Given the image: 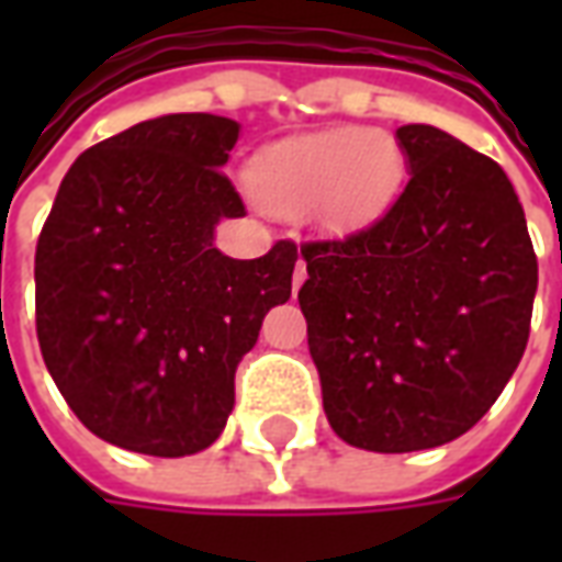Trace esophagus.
<instances>
[{"instance_id": "obj_1", "label": "esophagus", "mask_w": 562, "mask_h": 562, "mask_svg": "<svg viewBox=\"0 0 562 562\" xmlns=\"http://www.w3.org/2000/svg\"><path fill=\"white\" fill-rule=\"evenodd\" d=\"M304 277H306V265H304V261H297V268H294V292L301 289Z\"/></svg>"}]
</instances>
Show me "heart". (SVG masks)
I'll list each match as a JSON object with an SVG mask.
<instances>
[{
  "instance_id": "heart-1",
  "label": "heart",
  "mask_w": 562,
  "mask_h": 562,
  "mask_svg": "<svg viewBox=\"0 0 562 562\" xmlns=\"http://www.w3.org/2000/svg\"><path fill=\"white\" fill-rule=\"evenodd\" d=\"M249 180L273 213L313 210L325 228L342 232L389 204L401 180V149L389 135L355 126L297 135L261 149Z\"/></svg>"
}]
</instances>
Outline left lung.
Here are the masks:
<instances>
[{"mask_svg":"<svg viewBox=\"0 0 562 562\" xmlns=\"http://www.w3.org/2000/svg\"><path fill=\"white\" fill-rule=\"evenodd\" d=\"M397 144L401 198L364 232L301 246L297 292L328 424L379 454L446 446L494 406L539 285L506 171L422 123Z\"/></svg>","mask_w":562,"mask_h":562,"instance_id":"left-lung-1","label":"left lung"}]
</instances>
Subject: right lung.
Wrapping results in <instances>:
<instances>
[{
	"label": "right lung",
	"instance_id": "obj_1",
	"mask_svg": "<svg viewBox=\"0 0 562 562\" xmlns=\"http://www.w3.org/2000/svg\"><path fill=\"white\" fill-rule=\"evenodd\" d=\"M240 123L168 114L68 168L35 249V328L71 413L111 446L186 458L234 409V370L270 306L292 297L297 246L228 258L244 216L222 173Z\"/></svg>",
	"mask_w": 562,
	"mask_h": 562
}]
</instances>
